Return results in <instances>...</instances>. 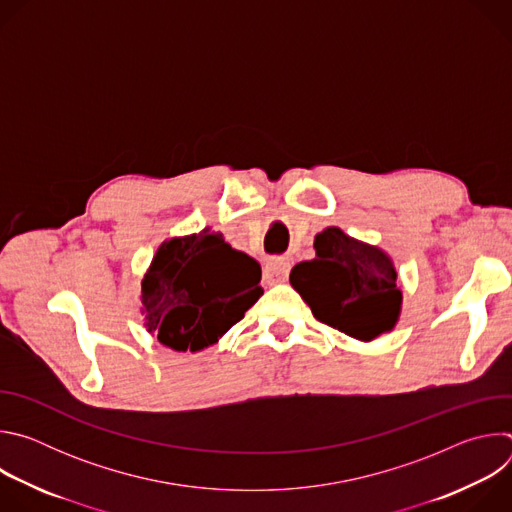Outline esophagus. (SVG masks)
<instances>
[{"instance_id": "obj_1", "label": "esophagus", "mask_w": 512, "mask_h": 512, "mask_svg": "<svg viewBox=\"0 0 512 512\" xmlns=\"http://www.w3.org/2000/svg\"><path fill=\"white\" fill-rule=\"evenodd\" d=\"M289 267L291 265L287 259H271L263 269V279L267 283H283L289 275Z\"/></svg>"}]
</instances>
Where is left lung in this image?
I'll list each match as a JSON object with an SVG mask.
<instances>
[{"label":"left lung","instance_id":"8db88e82","mask_svg":"<svg viewBox=\"0 0 512 512\" xmlns=\"http://www.w3.org/2000/svg\"><path fill=\"white\" fill-rule=\"evenodd\" d=\"M316 259L298 263L289 281L316 320L352 338L389 332L401 310V289L391 259L336 227L316 235Z\"/></svg>","mask_w":512,"mask_h":512}]
</instances>
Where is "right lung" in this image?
<instances>
[{"instance_id": "1", "label": "right lung", "mask_w": 512, "mask_h": 512, "mask_svg": "<svg viewBox=\"0 0 512 512\" xmlns=\"http://www.w3.org/2000/svg\"><path fill=\"white\" fill-rule=\"evenodd\" d=\"M261 265L202 231L166 241L141 281L145 328L180 352H196L221 338L263 296Z\"/></svg>"}]
</instances>
